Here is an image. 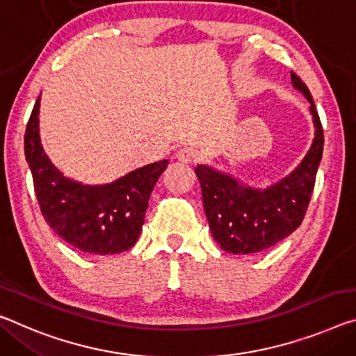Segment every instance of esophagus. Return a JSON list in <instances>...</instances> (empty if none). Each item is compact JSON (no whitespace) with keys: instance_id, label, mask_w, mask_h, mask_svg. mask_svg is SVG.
I'll use <instances>...</instances> for the list:
<instances>
[{"instance_id":"34e87169","label":"esophagus","mask_w":356,"mask_h":356,"mask_svg":"<svg viewBox=\"0 0 356 356\" xmlns=\"http://www.w3.org/2000/svg\"><path fill=\"white\" fill-rule=\"evenodd\" d=\"M176 158L182 163H196L200 160V152L193 147H182L177 150Z\"/></svg>"}]
</instances>
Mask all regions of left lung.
Listing matches in <instances>:
<instances>
[{
    "instance_id": "left-lung-1",
    "label": "left lung",
    "mask_w": 356,
    "mask_h": 356,
    "mask_svg": "<svg viewBox=\"0 0 356 356\" xmlns=\"http://www.w3.org/2000/svg\"><path fill=\"white\" fill-rule=\"evenodd\" d=\"M291 82L310 103L315 138L289 177L266 190H253L209 166L195 168L212 238L228 253L253 255L268 250L289 238L306 216L323 154V128L306 83L295 72Z\"/></svg>"
}]
</instances>
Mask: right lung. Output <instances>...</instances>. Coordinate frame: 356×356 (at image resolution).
Here are the masks:
<instances>
[{
    "label": "right lung",
    "mask_w": 356,
    "mask_h": 356,
    "mask_svg": "<svg viewBox=\"0 0 356 356\" xmlns=\"http://www.w3.org/2000/svg\"><path fill=\"white\" fill-rule=\"evenodd\" d=\"M36 99L25 131V156L31 169L42 217L61 239L90 255H114L136 244L149 198L168 160L150 163L106 185H82L65 177L39 139Z\"/></svg>",
    "instance_id": "right-lung-1"
}]
</instances>
